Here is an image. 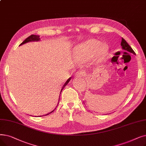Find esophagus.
I'll return each mask as SVG.
<instances>
[{"label": "esophagus", "mask_w": 146, "mask_h": 146, "mask_svg": "<svg viewBox=\"0 0 146 146\" xmlns=\"http://www.w3.org/2000/svg\"><path fill=\"white\" fill-rule=\"evenodd\" d=\"M86 74V72L84 70H80V72H78L76 73L75 74V76L76 78H79V77H83Z\"/></svg>", "instance_id": "esophagus-1"}]
</instances>
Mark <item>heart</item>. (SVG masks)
Instances as JSON below:
<instances>
[{
    "label": "heart",
    "instance_id": "1",
    "mask_svg": "<svg viewBox=\"0 0 146 146\" xmlns=\"http://www.w3.org/2000/svg\"><path fill=\"white\" fill-rule=\"evenodd\" d=\"M97 50L99 56L104 57L108 53L109 48L104 44L101 45L100 42L97 40L91 39L78 45L75 48L74 52L78 61L82 63L91 58Z\"/></svg>",
    "mask_w": 146,
    "mask_h": 146
}]
</instances>
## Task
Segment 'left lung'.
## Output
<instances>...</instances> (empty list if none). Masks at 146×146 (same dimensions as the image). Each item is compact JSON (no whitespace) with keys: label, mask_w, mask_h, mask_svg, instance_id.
<instances>
[{"label":"left lung","mask_w":146,"mask_h":146,"mask_svg":"<svg viewBox=\"0 0 146 146\" xmlns=\"http://www.w3.org/2000/svg\"><path fill=\"white\" fill-rule=\"evenodd\" d=\"M120 45H121L122 49L126 50V51L135 55V53L134 51V50L132 49V48L129 45V44L126 42V41L123 39V38H122V41H121V43H120Z\"/></svg>","instance_id":"1"}]
</instances>
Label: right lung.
Masks as SVG:
<instances>
[{
    "instance_id": "1",
    "label": "right lung",
    "mask_w": 146,
    "mask_h": 146,
    "mask_svg": "<svg viewBox=\"0 0 146 146\" xmlns=\"http://www.w3.org/2000/svg\"><path fill=\"white\" fill-rule=\"evenodd\" d=\"M40 36H38V35H30V36H29L27 38H26V39H25L20 45H23V44H24V43H27V42H31V41H39V40H40ZM70 79H71V78H70L66 82V83L64 84V85H63V86H62V89H61V92H60V94H61V91H62V90H63V89H64V88L67 85V84L68 83V82H70ZM59 98H60V97H59ZM60 100V99H59ZM59 103V102H58ZM54 110L53 111H52L51 112H50L49 113H51L52 112H53L54 111ZM49 114H47V115H49ZM45 115V116H46Z\"/></svg>"
}]
</instances>
